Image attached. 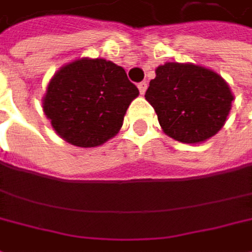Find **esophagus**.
Wrapping results in <instances>:
<instances>
[{"label":"esophagus","mask_w":252,"mask_h":252,"mask_svg":"<svg viewBox=\"0 0 252 252\" xmlns=\"http://www.w3.org/2000/svg\"><path fill=\"white\" fill-rule=\"evenodd\" d=\"M137 86H139V91H140V94L143 95V94L146 93V88H148V83H146V82H140V83H139Z\"/></svg>","instance_id":"esophagus-1"}]
</instances>
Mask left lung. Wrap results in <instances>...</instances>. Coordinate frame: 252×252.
Here are the masks:
<instances>
[{
	"label": "left lung",
	"instance_id": "obj_1",
	"mask_svg": "<svg viewBox=\"0 0 252 252\" xmlns=\"http://www.w3.org/2000/svg\"><path fill=\"white\" fill-rule=\"evenodd\" d=\"M155 74L145 98L167 136L182 143H200L222 128L233 94L218 73L189 63H166Z\"/></svg>",
	"mask_w": 252,
	"mask_h": 252
}]
</instances>
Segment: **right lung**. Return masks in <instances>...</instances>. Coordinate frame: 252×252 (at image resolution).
Instances as JSON below:
<instances>
[{"instance_id": "right-lung-1", "label": "right lung", "mask_w": 252, "mask_h": 252, "mask_svg": "<svg viewBox=\"0 0 252 252\" xmlns=\"http://www.w3.org/2000/svg\"><path fill=\"white\" fill-rule=\"evenodd\" d=\"M139 89L125 70L103 58L76 60L50 79L43 110L52 128L79 148H95L122 127Z\"/></svg>"}]
</instances>
